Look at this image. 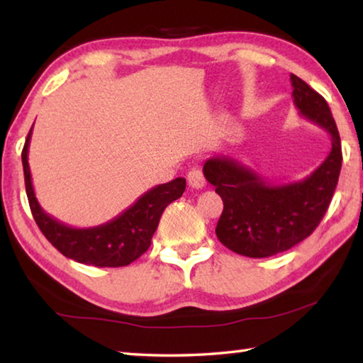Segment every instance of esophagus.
Wrapping results in <instances>:
<instances>
[{
    "label": "esophagus",
    "instance_id": "34e87169",
    "mask_svg": "<svg viewBox=\"0 0 363 363\" xmlns=\"http://www.w3.org/2000/svg\"><path fill=\"white\" fill-rule=\"evenodd\" d=\"M187 182L192 189H203L205 187V177H203V173H201V169H199V168L190 169L189 174H187Z\"/></svg>",
    "mask_w": 363,
    "mask_h": 363
}]
</instances>
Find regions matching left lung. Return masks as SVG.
Listing matches in <instances>:
<instances>
[{"mask_svg":"<svg viewBox=\"0 0 363 363\" xmlns=\"http://www.w3.org/2000/svg\"><path fill=\"white\" fill-rule=\"evenodd\" d=\"M299 116L328 134L331 150L304 179L274 182L230 155L208 158L203 174L220 195L224 210L216 225L219 242L233 253L269 257L293 248L315 230L333 199L341 171V139L323 97L290 75Z\"/></svg>","mask_w":363,"mask_h":363,"instance_id":"left-lung-1","label":"left lung"}]
</instances>
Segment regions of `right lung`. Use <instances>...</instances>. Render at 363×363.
Wrapping results in <instances>:
<instances>
[{"label":"right lung","mask_w":363,"mask_h":363,"mask_svg":"<svg viewBox=\"0 0 363 363\" xmlns=\"http://www.w3.org/2000/svg\"><path fill=\"white\" fill-rule=\"evenodd\" d=\"M33 130V126H32ZM30 130L26 145L22 150L23 176L30 210L35 223L38 224L52 247H56L70 259L96 267H121L136 261L150 247L160 218L171 201L179 199L186 190V179L176 177L171 182L147 190L134 203L118 216L107 220L106 224L94 227L67 225L52 218L40 206L35 196L32 174L28 167V145L32 138Z\"/></svg>","instance_id":"1"}]
</instances>
